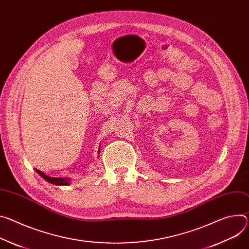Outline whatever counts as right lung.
<instances>
[{"label": "right lung", "instance_id": "add662e5", "mask_svg": "<svg viewBox=\"0 0 249 249\" xmlns=\"http://www.w3.org/2000/svg\"><path fill=\"white\" fill-rule=\"evenodd\" d=\"M36 172L42 178L47 180V182L53 184V185H56V186H66V185H70V179L65 178H52V177H49L47 175H44L41 171L36 169Z\"/></svg>", "mask_w": 249, "mask_h": 249}]
</instances>
